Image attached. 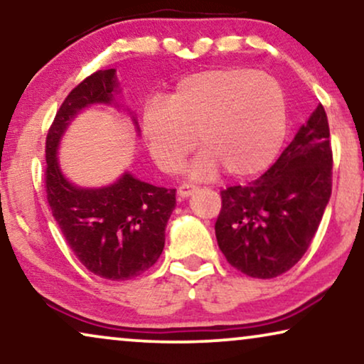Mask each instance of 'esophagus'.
<instances>
[{"label":"esophagus","instance_id":"34e87169","mask_svg":"<svg viewBox=\"0 0 364 364\" xmlns=\"http://www.w3.org/2000/svg\"><path fill=\"white\" fill-rule=\"evenodd\" d=\"M196 191H197L196 183H192V182H183V183H181V186H178L177 193H178V196H181L182 198H186V197H188V196H192V193L196 192Z\"/></svg>","mask_w":364,"mask_h":364}]
</instances>
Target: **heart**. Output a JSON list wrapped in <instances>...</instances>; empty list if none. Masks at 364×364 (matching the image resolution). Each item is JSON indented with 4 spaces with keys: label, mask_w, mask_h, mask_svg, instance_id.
I'll return each mask as SVG.
<instances>
[{
    "label": "heart",
    "mask_w": 364,
    "mask_h": 364,
    "mask_svg": "<svg viewBox=\"0 0 364 364\" xmlns=\"http://www.w3.org/2000/svg\"><path fill=\"white\" fill-rule=\"evenodd\" d=\"M142 131L154 161L177 172L196 147L203 156L193 173L217 166L230 177H248L270 166L285 139L287 99L270 76L245 68L208 69L182 77L162 101H149Z\"/></svg>",
    "instance_id": "b5f03b06"
}]
</instances>
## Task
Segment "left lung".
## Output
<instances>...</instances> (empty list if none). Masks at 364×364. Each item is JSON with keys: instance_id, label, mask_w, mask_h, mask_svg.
I'll return each instance as SVG.
<instances>
[{"instance_id": "obj_1", "label": "left lung", "mask_w": 364, "mask_h": 364, "mask_svg": "<svg viewBox=\"0 0 364 364\" xmlns=\"http://www.w3.org/2000/svg\"><path fill=\"white\" fill-rule=\"evenodd\" d=\"M333 152L318 106L268 171L220 192L215 235L227 262L253 278H275L300 262L331 197Z\"/></svg>"}]
</instances>
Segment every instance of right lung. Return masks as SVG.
<instances>
[{"label":"right lung","mask_w":364,"mask_h":364,"mask_svg":"<svg viewBox=\"0 0 364 364\" xmlns=\"http://www.w3.org/2000/svg\"><path fill=\"white\" fill-rule=\"evenodd\" d=\"M116 71H96L79 82L56 112L46 137L48 203L68 245L94 275L122 282L159 260L166 225L176 207V188L156 187L126 172L112 186L81 188L63 176L58 146L74 116L89 104H111Z\"/></svg>","instance_id":"obj_1"}]
</instances>
